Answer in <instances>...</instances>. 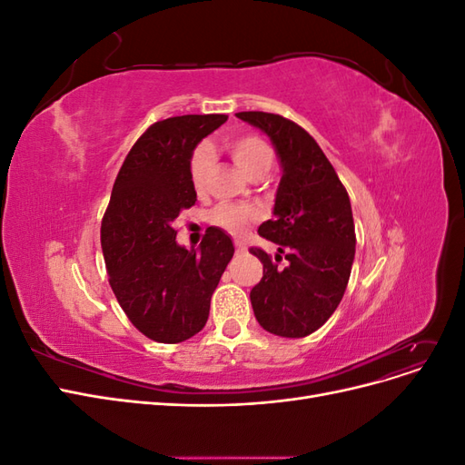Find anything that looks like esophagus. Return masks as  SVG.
I'll list each match as a JSON object with an SVG mask.
<instances>
[{
    "label": "esophagus",
    "instance_id": "obj_1",
    "mask_svg": "<svg viewBox=\"0 0 465 465\" xmlns=\"http://www.w3.org/2000/svg\"><path fill=\"white\" fill-rule=\"evenodd\" d=\"M234 246H236V252H241V254H244V252H246V244L241 242V241H236Z\"/></svg>",
    "mask_w": 465,
    "mask_h": 465
}]
</instances>
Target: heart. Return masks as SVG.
Here are the masks:
<instances>
[{"mask_svg":"<svg viewBox=\"0 0 465 465\" xmlns=\"http://www.w3.org/2000/svg\"><path fill=\"white\" fill-rule=\"evenodd\" d=\"M224 147L231 153L232 161L241 166V171L248 176L258 171H270V166L273 163V153L270 145L256 135L229 137L227 142H224ZM211 164H213V151H211V147L205 143L195 147L188 163V174L192 188L198 193H202L207 186ZM256 217V209L232 203H221L213 209V213H211V221L231 234H242L248 229V224Z\"/></svg>","mask_w":465,"mask_h":465,"instance_id":"obj_1","label":"heart"}]
</instances>
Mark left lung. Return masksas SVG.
Segmentation results:
<instances>
[{
	"mask_svg": "<svg viewBox=\"0 0 465 465\" xmlns=\"http://www.w3.org/2000/svg\"><path fill=\"white\" fill-rule=\"evenodd\" d=\"M236 118L272 139L281 164L273 219L260 236L279 244L290 263L277 271L262 248L263 277L250 291L260 326L281 337H306L328 322L341 302L355 260V223L347 190L331 163L301 125L267 112H238Z\"/></svg>",
	"mask_w": 465,
	"mask_h": 465,
	"instance_id": "obj_1",
	"label": "left lung"
}]
</instances>
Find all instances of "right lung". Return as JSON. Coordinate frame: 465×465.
I'll return each mask as SVG.
<instances>
[{
	"mask_svg": "<svg viewBox=\"0 0 465 465\" xmlns=\"http://www.w3.org/2000/svg\"><path fill=\"white\" fill-rule=\"evenodd\" d=\"M224 114L153 124L125 157L101 227L110 287L134 326L159 343L203 330L211 294L234 254L231 236L209 227L198 248L176 242L174 223L195 203L188 163Z\"/></svg>",
	"mask_w": 465,
	"mask_h": 465,
	"instance_id": "right-lung-1",
	"label": "right lung"
}]
</instances>
